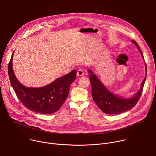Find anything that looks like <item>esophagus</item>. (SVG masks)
<instances>
[{
	"instance_id": "1",
	"label": "esophagus",
	"mask_w": 156,
	"mask_h": 156,
	"mask_svg": "<svg viewBox=\"0 0 156 156\" xmlns=\"http://www.w3.org/2000/svg\"><path fill=\"white\" fill-rule=\"evenodd\" d=\"M77 75L78 76H83L84 75V72H83V70H81V69H79L78 71H77V73H76Z\"/></svg>"
}]
</instances>
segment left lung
<instances>
[{"label": "left lung", "instance_id": "8db88e82", "mask_svg": "<svg viewBox=\"0 0 156 156\" xmlns=\"http://www.w3.org/2000/svg\"><path fill=\"white\" fill-rule=\"evenodd\" d=\"M132 41L136 44L143 57V52L136 42L134 40H132ZM146 69L147 72L146 65ZM89 73H91L90 81L92 87L93 99L102 112L107 114H119L135 107L142 94L146 78V76H145L142 82L140 90L135 97L131 99H123L111 93L91 70H89Z\"/></svg>", "mask_w": 156, "mask_h": 156}]
</instances>
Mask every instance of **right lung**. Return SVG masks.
<instances>
[{
  "mask_svg": "<svg viewBox=\"0 0 156 156\" xmlns=\"http://www.w3.org/2000/svg\"><path fill=\"white\" fill-rule=\"evenodd\" d=\"M13 54V52L9 63L8 73L11 85L22 104L33 112L42 114L58 111L68 97L70 85L76 79V70H72L46 86L27 87L15 76L12 69Z\"/></svg>",
  "mask_w": 156,
  "mask_h": 156,
  "instance_id": "add662e5",
  "label": "right lung"
}]
</instances>
